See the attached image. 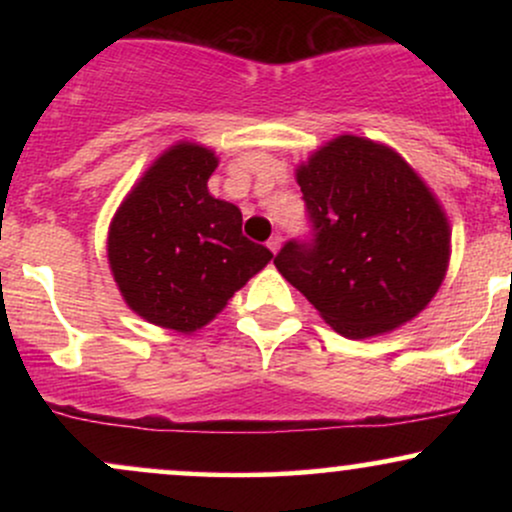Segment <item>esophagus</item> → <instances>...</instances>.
<instances>
[{"label":"esophagus","instance_id":"1","mask_svg":"<svg viewBox=\"0 0 512 512\" xmlns=\"http://www.w3.org/2000/svg\"><path fill=\"white\" fill-rule=\"evenodd\" d=\"M267 248H269V250H272V252H274V255H276V252H279V250H281V236H279V233H274V236L267 240Z\"/></svg>","mask_w":512,"mask_h":512}]
</instances>
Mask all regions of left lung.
<instances>
[{
  "label": "left lung",
  "instance_id": "8db88e82",
  "mask_svg": "<svg viewBox=\"0 0 512 512\" xmlns=\"http://www.w3.org/2000/svg\"><path fill=\"white\" fill-rule=\"evenodd\" d=\"M313 243H289L279 274L349 339L407 325L450 264V221L424 178L392 146L339 134L296 168Z\"/></svg>",
  "mask_w": 512,
  "mask_h": 512
}]
</instances>
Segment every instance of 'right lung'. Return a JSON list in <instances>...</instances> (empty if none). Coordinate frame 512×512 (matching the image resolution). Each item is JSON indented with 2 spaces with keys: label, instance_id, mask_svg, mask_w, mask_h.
<instances>
[{
  "label": "right lung",
  "instance_id": "add662e5",
  "mask_svg": "<svg viewBox=\"0 0 512 512\" xmlns=\"http://www.w3.org/2000/svg\"><path fill=\"white\" fill-rule=\"evenodd\" d=\"M219 156L175 142L144 170L108 228V264L122 298L146 322L180 334L209 325L272 252L243 236L236 204L207 182Z\"/></svg>",
  "mask_w": 512,
  "mask_h": 512
}]
</instances>
